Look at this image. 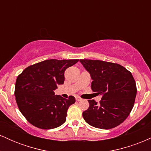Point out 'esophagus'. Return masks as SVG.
<instances>
[{"label": "esophagus", "mask_w": 151, "mask_h": 151, "mask_svg": "<svg viewBox=\"0 0 151 151\" xmlns=\"http://www.w3.org/2000/svg\"><path fill=\"white\" fill-rule=\"evenodd\" d=\"M81 99L80 97H79V96H77V97H76V101H81Z\"/></svg>", "instance_id": "obj_1"}]
</instances>
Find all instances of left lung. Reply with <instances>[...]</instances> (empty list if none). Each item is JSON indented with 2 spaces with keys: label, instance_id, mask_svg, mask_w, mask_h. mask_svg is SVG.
<instances>
[{
  "label": "left lung",
  "instance_id": "1",
  "mask_svg": "<svg viewBox=\"0 0 151 151\" xmlns=\"http://www.w3.org/2000/svg\"><path fill=\"white\" fill-rule=\"evenodd\" d=\"M91 76V89L101 96L99 104L88 100L89 106L82 113L90 126L113 129L129 116L134 105L136 85L132 74L119 64L101 60H80Z\"/></svg>",
  "mask_w": 151,
  "mask_h": 151
}]
</instances>
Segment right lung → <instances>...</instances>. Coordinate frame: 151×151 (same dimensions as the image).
<instances>
[{
    "label": "right lung",
    "instance_id": "right-lung-1",
    "mask_svg": "<svg viewBox=\"0 0 151 151\" xmlns=\"http://www.w3.org/2000/svg\"><path fill=\"white\" fill-rule=\"evenodd\" d=\"M79 60H45L29 66L18 76L15 96L20 111L31 124L42 129L59 127L66 121L67 110L75 102L55 95L65 81V72Z\"/></svg>",
    "mask_w": 151,
    "mask_h": 151
}]
</instances>
